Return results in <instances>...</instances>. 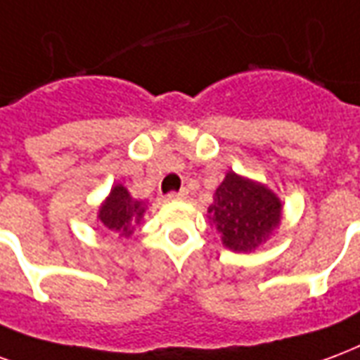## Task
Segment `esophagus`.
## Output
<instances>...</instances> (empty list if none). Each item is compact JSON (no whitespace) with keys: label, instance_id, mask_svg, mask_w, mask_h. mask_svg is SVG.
<instances>
[{"label":"esophagus","instance_id":"esophagus-1","mask_svg":"<svg viewBox=\"0 0 360 360\" xmlns=\"http://www.w3.org/2000/svg\"><path fill=\"white\" fill-rule=\"evenodd\" d=\"M184 198H186V190L170 191L169 195H167V199H169V201H176V199H184Z\"/></svg>","mask_w":360,"mask_h":360}]
</instances>
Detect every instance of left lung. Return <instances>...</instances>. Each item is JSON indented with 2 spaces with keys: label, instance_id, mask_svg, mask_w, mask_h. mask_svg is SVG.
Segmentation results:
<instances>
[{
  "label": "left lung",
  "instance_id": "8db88e82",
  "mask_svg": "<svg viewBox=\"0 0 360 360\" xmlns=\"http://www.w3.org/2000/svg\"><path fill=\"white\" fill-rule=\"evenodd\" d=\"M207 212L228 249L251 253L280 224L282 201L263 184L230 170L214 191V201Z\"/></svg>",
  "mask_w": 360,
  "mask_h": 360
}]
</instances>
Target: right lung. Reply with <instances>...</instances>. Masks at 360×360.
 I'll list each match as a JSON object with an SVG mask.
<instances>
[{
    "instance_id": "right-lung-1",
    "label": "right lung",
    "mask_w": 360,
    "mask_h": 360,
    "mask_svg": "<svg viewBox=\"0 0 360 360\" xmlns=\"http://www.w3.org/2000/svg\"><path fill=\"white\" fill-rule=\"evenodd\" d=\"M146 212V203L143 201H136V199L128 193L122 184L112 186L109 198L105 199L97 219L101 220L107 230H111L120 238H128L132 234L136 224H140Z\"/></svg>"
}]
</instances>
